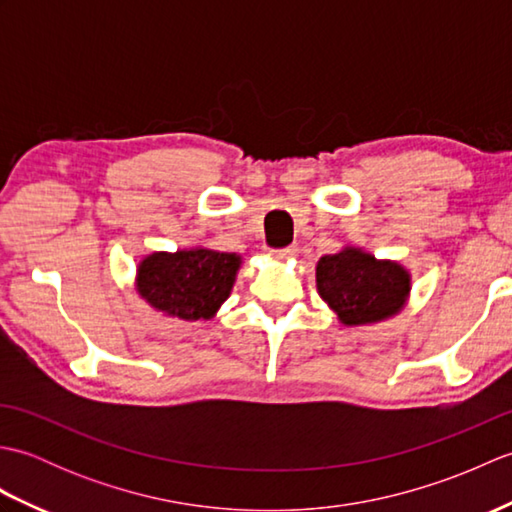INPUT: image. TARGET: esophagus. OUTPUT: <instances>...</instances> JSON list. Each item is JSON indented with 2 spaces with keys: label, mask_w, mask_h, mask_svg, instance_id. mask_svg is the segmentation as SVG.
<instances>
[{
  "label": "esophagus",
  "mask_w": 512,
  "mask_h": 512,
  "mask_svg": "<svg viewBox=\"0 0 512 512\" xmlns=\"http://www.w3.org/2000/svg\"><path fill=\"white\" fill-rule=\"evenodd\" d=\"M297 253V246H286V248H277L273 250V257L279 259V262H288V259Z\"/></svg>",
  "instance_id": "34e87169"
}]
</instances>
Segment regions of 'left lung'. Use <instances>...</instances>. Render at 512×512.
<instances>
[{
    "label": "left lung",
    "instance_id": "obj_1",
    "mask_svg": "<svg viewBox=\"0 0 512 512\" xmlns=\"http://www.w3.org/2000/svg\"><path fill=\"white\" fill-rule=\"evenodd\" d=\"M317 290L343 325H369L405 308L411 275L398 262L345 246L319 259Z\"/></svg>",
    "mask_w": 512,
    "mask_h": 512
}]
</instances>
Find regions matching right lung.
Returning a JSON list of instances; mask_svg holds the SVG:
<instances>
[{
    "instance_id": "1",
    "label": "right lung",
    "mask_w": 512,
    "mask_h": 512,
    "mask_svg": "<svg viewBox=\"0 0 512 512\" xmlns=\"http://www.w3.org/2000/svg\"><path fill=\"white\" fill-rule=\"evenodd\" d=\"M242 257L211 248L151 253L138 264L136 290L151 308L182 321L211 319L228 299Z\"/></svg>"
}]
</instances>
